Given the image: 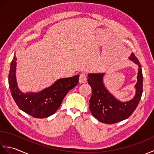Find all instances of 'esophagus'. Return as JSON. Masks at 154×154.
Masks as SVG:
<instances>
[{"instance_id":"1","label":"esophagus","mask_w":154,"mask_h":154,"mask_svg":"<svg viewBox=\"0 0 154 154\" xmlns=\"http://www.w3.org/2000/svg\"><path fill=\"white\" fill-rule=\"evenodd\" d=\"M86 81H87V75L85 73H81L79 75V82L80 83H84L86 82Z\"/></svg>"}]
</instances>
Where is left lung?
Segmentation results:
<instances>
[{
    "label": "left lung",
    "mask_w": 154,
    "mask_h": 154,
    "mask_svg": "<svg viewBox=\"0 0 154 154\" xmlns=\"http://www.w3.org/2000/svg\"><path fill=\"white\" fill-rule=\"evenodd\" d=\"M130 60L138 65V81L135 85L136 93L131 100L120 102L115 99L104 87V73L89 74L88 83L92 89L89 100V110L93 116L104 124H115L128 119L138 106L143 92V75L141 65L133 53Z\"/></svg>",
    "instance_id": "1"
}]
</instances>
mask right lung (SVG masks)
Here are the masks:
<instances>
[{
	"mask_svg": "<svg viewBox=\"0 0 154 154\" xmlns=\"http://www.w3.org/2000/svg\"><path fill=\"white\" fill-rule=\"evenodd\" d=\"M17 59L14 56L11 62L8 75V85L12 96L20 109L37 119L47 118L56 112L64 97L79 82V75L57 80L50 87L37 93H22L16 81Z\"/></svg>",
	"mask_w": 154,
	"mask_h": 154,
	"instance_id": "obj_1",
	"label": "right lung"
}]
</instances>
